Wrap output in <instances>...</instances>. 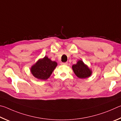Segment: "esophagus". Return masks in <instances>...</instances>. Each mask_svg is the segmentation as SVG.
Listing matches in <instances>:
<instances>
[{
    "instance_id": "1",
    "label": "esophagus",
    "mask_w": 121,
    "mask_h": 121,
    "mask_svg": "<svg viewBox=\"0 0 121 121\" xmlns=\"http://www.w3.org/2000/svg\"><path fill=\"white\" fill-rule=\"evenodd\" d=\"M67 64H68V63H67V62H66V63H63V62H62V63H61V64H62V65H67Z\"/></svg>"
}]
</instances>
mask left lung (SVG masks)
Here are the masks:
<instances>
[{"mask_svg":"<svg viewBox=\"0 0 121 121\" xmlns=\"http://www.w3.org/2000/svg\"><path fill=\"white\" fill-rule=\"evenodd\" d=\"M72 69L75 74L81 79L88 78L91 74V71L82 60H79L77 64L73 65Z\"/></svg>","mask_w":121,"mask_h":121,"instance_id":"left-lung-1","label":"left lung"}]
</instances>
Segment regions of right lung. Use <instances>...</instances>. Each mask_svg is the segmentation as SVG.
<instances>
[{
	"mask_svg": "<svg viewBox=\"0 0 121 121\" xmlns=\"http://www.w3.org/2000/svg\"><path fill=\"white\" fill-rule=\"evenodd\" d=\"M57 63L52 62L47 57L39 59L37 63L32 66L31 72L34 77L40 80H47L52 74Z\"/></svg>",
	"mask_w": 121,
	"mask_h": 121,
	"instance_id": "obj_1",
	"label": "right lung"
}]
</instances>
